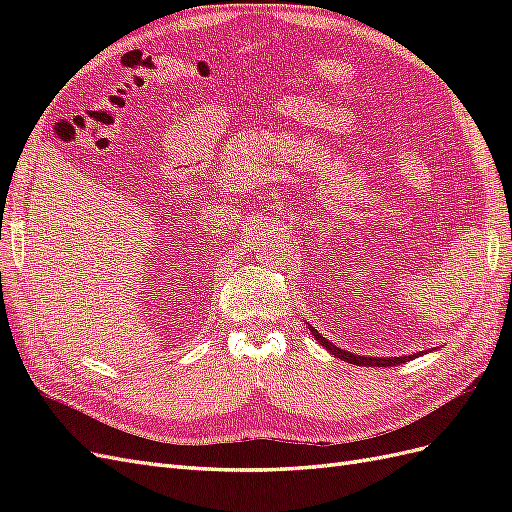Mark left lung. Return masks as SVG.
<instances>
[{"label":"left lung","instance_id":"1","mask_svg":"<svg viewBox=\"0 0 512 512\" xmlns=\"http://www.w3.org/2000/svg\"><path fill=\"white\" fill-rule=\"evenodd\" d=\"M305 324H307V329L312 331V335L316 337V342L320 346L327 348L333 356H337V359H342V361L352 363V365H359V367H393V365H401V363H406V361H412L414 356H423V352H414V354H406V356H380V359H378V356H361V354H354V352L337 348L333 342H329L327 337H322L312 327V324H309V322H305ZM425 354H427V350H425Z\"/></svg>","mask_w":512,"mask_h":512}]
</instances>
